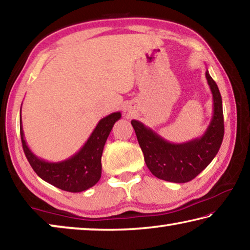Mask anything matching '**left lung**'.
<instances>
[{
  "label": "left lung",
  "instance_id": "left-lung-1",
  "mask_svg": "<svg viewBox=\"0 0 250 250\" xmlns=\"http://www.w3.org/2000/svg\"><path fill=\"white\" fill-rule=\"evenodd\" d=\"M205 76L213 95V117L202 137L183 143H172L142 122L131 121L146 167L160 180L173 183L192 181L213 161L221 147L224 138L222 96L208 70Z\"/></svg>",
  "mask_w": 250,
  "mask_h": 250
}]
</instances>
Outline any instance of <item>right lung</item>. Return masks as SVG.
Instances as JSON below:
<instances>
[{
	"instance_id": "obj_1",
	"label": "right lung",
	"mask_w": 250,
	"mask_h": 250,
	"mask_svg": "<svg viewBox=\"0 0 250 250\" xmlns=\"http://www.w3.org/2000/svg\"><path fill=\"white\" fill-rule=\"evenodd\" d=\"M22 110V108H21ZM121 118V113L113 112L101 119L90 137L77 153L59 162H48L35 155L24 138L22 117H20L21 139L24 153L33 170L42 180L62 191L83 192L98 183L101 177V155L104 143L113 125Z\"/></svg>"
}]
</instances>
